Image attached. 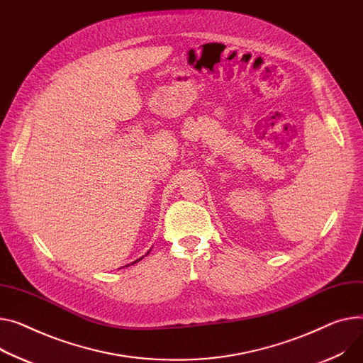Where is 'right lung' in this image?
Returning a JSON list of instances; mask_svg holds the SVG:
<instances>
[{
    "instance_id": "1",
    "label": "right lung",
    "mask_w": 363,
    "mask_h": 363,
    "mask_svg": "<svg viewBox=\"0 0 363 363\" xmlns=\"http://www.w3.org/2000/svg\"><path fill=\"white\" fill-rule=\"evenodd\" d=\"M150 251H152V248H150V250H149V251H147V254H146V255H149V252H150ZM143 257H144V255H143ZM143 257H140V258H137V259H135V261H133V262H131V264H127V265H125V267H130V265H133V264H135V262H138V261H141V259H143Z\"/></svg>"
}]
</instances>
